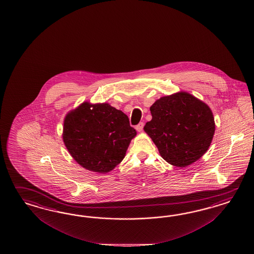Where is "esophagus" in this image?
Returning a JSON list of instances; mask_svg holds the SVG:
<instances>
[{"label": "esophagus", "mask_w": 254, "mask_h": 254, "mask_svg": "<svg viewBox=\"0 0 254 254\" xmlns=\"http://www.w3.org/2000/svg\"><path fill=\"white\" fill-rule=\"evenodd\" d=\"M143 127H144V124L142 123V122H140V123L138 124V125L136 126V129H137L138 132H141L142 129H143Z\"/></svg>", "instance_id": "esophagus-1"}]
</instances>
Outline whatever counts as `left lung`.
Segmentation results:
<instances>
[{"label": "left lung", "mask_w": 254, "mask_h": 254, "mask_svg": "<svg viewBox=\"0 0 254 254\" xmlns=\"http://www.w3.org/2000/svg\"><path fill=\"white\" fill-rule=\"evenodd\" d=\"M150 111L152 120L143 128L168 163L185 168L208 151L215 123L206 103L178 92L156 100Z\"/></svg>", "instance_id": "1"}]
</instances>
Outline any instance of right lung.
<instances>
[{"instance_id":"1","label":"right lung","mask_w":254,"mask_h":254,"mask_svg":"<svg viewBox=\"0 0 254 254\" xmlns=\"http://www.w3.org/2000/svg\"><path fill=\"white\" fill-rule=\"evenodd\" d=\"M136 135L122 111L108 103L84 102L65 117L62 138L79 165L107 173L123 160Z\"/></svg>"}]
</instances>
